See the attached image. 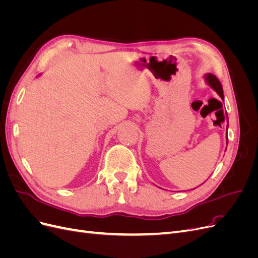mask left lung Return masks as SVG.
Listing matches in <instances>:
<instances>
[{"mask_svg":"<svg viewBox=\"0 0 258 258\" xmlns=\"http://www.w3.org/2000/svg\"><path fill=\"white\" fill-rule=\"evenodd\" d=\"M205 80L207 82V84L210 86L211 88H212L218 96H220L222 98V100L224 101V91H223V87L222 85L220 83V81H218L216 79V76H214L213 74H210V73H207L205 75ZM227 121H228V116H227ZM228 127V124H227ZM227 135V134H226ZM226 143L228 144V137H226Z\"/></svg>","mask_w":258,"mask_h":258,"instance_id":"obj_1","label":"left lung"}]
</instances>
